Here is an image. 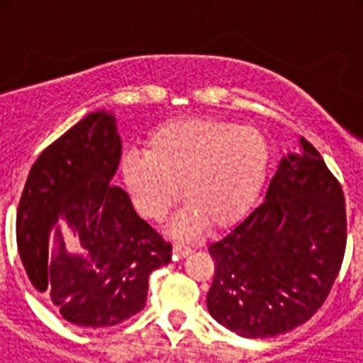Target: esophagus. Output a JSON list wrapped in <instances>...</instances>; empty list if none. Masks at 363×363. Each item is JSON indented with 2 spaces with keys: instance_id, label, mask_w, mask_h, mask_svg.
Returning <instances> with one entry per match:
<instances>
[{
  "instance_id": "esophagus-1",
  "label": "esophagus",
  "mask_w": 363,
  "mask_h": 363,
  "mask_svg": "<svg viewBox=\"0 0 363 363\" xmlns=\"http://www.w3.org/2000/svg\"><path fill=\"white\" fill-rule=\"evenodd\" d=\"M192 252V249L189 245H184V243H174V255L178 256V258H185V256H189Z\"/></svg>"
}]
</instances>
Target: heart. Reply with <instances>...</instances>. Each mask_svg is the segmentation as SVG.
<instances>
[{"label":"heart","mask_w":363,"mask_h":363,"mask_svg":"<svg viewBox=\"0 0 363 363\" xmlns=\"http://www.w3.org/2000/svg\"><path fill=\"white\" fill-rule=\"evenodd\" d=\"M271 147L252 127L214 118L162 125L147 150L125 154L121 176L142 216L163 220L178 198L187 203L172 220V233L192 238L205 223L227 227L251 209L265 185Z\"/></svg>","instance_id":"obj_1"}]
</instances>
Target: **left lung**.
I'll return each instance as SVG.
<instances>
[{
    "label": "left lung",
    "instance_id": "obj_1",
    "mask_svg": "<svg viewBox=\"0 0 363 363\" xmlns=\"http://www.w3.org/2000/svg\"><path fill=\"white\" fill-rule=\"evenodd\" d=\"M280 162L265 201L209 245L214 278L207 309L245 338H272L306 323L327 300L347 243L342 185L320 152Z\"/></svg>",
    "mask_w": 363,
    "mask_h": 363
}]
</instances>
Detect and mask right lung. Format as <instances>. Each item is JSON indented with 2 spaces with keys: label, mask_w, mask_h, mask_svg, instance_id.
Returning <instances> with one entry per match:
<instances>
[{
  "label": "right lung",
  "mask_w": 363,
  "mask_h": 363,
  "mask_svg": "<svg viewBox=\"0 0 363 363\" xmlns=\"http://www.w3.org/2000/svg\"><path fill=\"white\" fill-rule=\"evenodd\" d=\"M120 156L114 118L89 114L38 156L19 200L16 240L28 280L74 325L129 320L145 307L150 272L171 262V243L111 184ZM57 216L69 221L89 259L69 257L61 240L48 252Z\"/></svg>",
  "instance_id": "right-lung-1"
}]
</instances>
